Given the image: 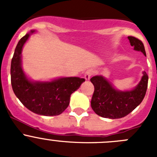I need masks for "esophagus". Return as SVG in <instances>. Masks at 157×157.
<instances>
[{
	"instance_id": "1",
	"label": "esophagus",
	"mask_w": 157,
	"mask_h": 157,
	"mask_svg": "<svg viewBox=\"0 0 157 157\" xmlns=\"http://www.w3.org/2000/svg\"><path fill=\"white\" fill-rule=\"evenodd\" d=\"M93 75V71L92 70H87L86 71L85 73H84V78H85L86 80H90V78L91 75Z\"/></svg>"
}]
</instances>
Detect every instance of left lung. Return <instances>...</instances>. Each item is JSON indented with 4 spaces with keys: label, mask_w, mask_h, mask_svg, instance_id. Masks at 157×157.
<instances>
[{
    "label": "left lung",
    "mask_w": 157,
    "mask_h": 157,
    "mask_svg": "<svg viewBox=\"0 0 157 157\" xmlns=\"http://www.w3.org/2000/svg\"><path fill=\"white\" fill-rule=\"evenodd\" d=\"M131 46L141 51L146 56L145 47L141 40L129 36ZM149 76L143 72L141 82L130 91H119L113 88L111 83L102 76H94L90 78L94 86V92L91 100V107L96 114L104 118L120 119L127 116L143 101L148 87Z\"/></svg>",
    "instance_id": "left-lung-1"
}]
</instances>
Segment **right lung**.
<instances>
[{
  "instance_id": "1",
  "label": "right lung",
  "mask_w": 157,
  "mask_h": 157,
  "mask_svg": "<svg viewBox=\"0 0 157 157\" xmlns=\"http://www.w3.org/2000/svg\"><path fill=\"white\" fill-rule=\"evenodd\" d=\"M34 30H31L34 33ZM30 34L18 42L11 63L12 90L27 109L41 116H58L67 108L71 95L79 88L84 78H60L52 82H36L27 79L21 67V52Z\"/></svg>"
}]
</instances>
